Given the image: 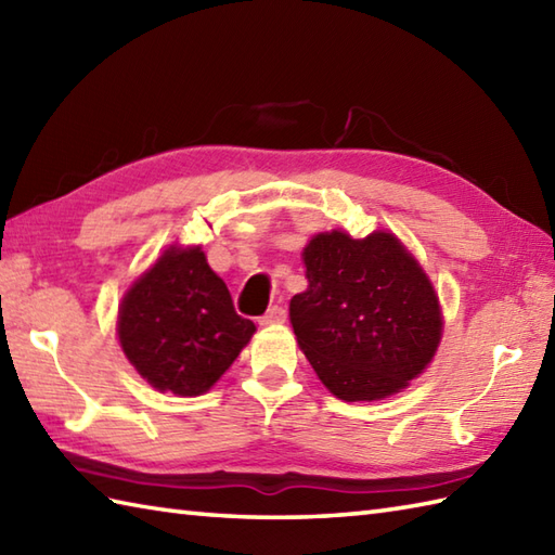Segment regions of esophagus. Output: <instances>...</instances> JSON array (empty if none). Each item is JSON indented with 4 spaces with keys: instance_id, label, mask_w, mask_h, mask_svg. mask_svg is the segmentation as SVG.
Masks as SVG:
<instances>
[{
    "instance_id": "1",
    "label": "esophagus",
    "mask_w": 555,
    "mask_h": 555,
    "mask_svg": "<svg viewBox=\"0 0 555 555\" xmlns=\"http://www.w3.org/2000/svg\"><path fill=\"white\" fill-rule=\"evenodd\" d=\"M286 322V310L279 308V305H274V308H269L262 317H259V324L267 326V324H281Z\"/></svg>"
}]
</instances>
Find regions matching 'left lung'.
<instances>
[{"label":"left lung","mask_w":555,"mask_h":555,"mask_svg":"<svg viewBox=\"0 0 555 555\" xmlns=\"http://www.w3.org/2000/svg\"><path fill=\"white\" fill-rule=\"evenodd\" d=\"M291 324L312 370L346 403L393 396L427 370L443 320L429 276L393 233H317Z\"/></svg>","instance_id":"8db88e82"}]
</instances>
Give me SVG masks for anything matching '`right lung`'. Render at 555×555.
Here are the masks:
<instances>
[{
  "label": "right lung",
  "mask_w": 555,
  "mask_h": 555,
  "mask_svg": "<svg viewBox=\"0 0 555 555\" xmlns=\"http://www.w3.org/2000/svg\"><path fill=\"white\" fill-rule=\"evenodd\" d=\"M116 332L143 379L157 391L193 398L231 367L255 324L233 310L203 247L171 245L128 288Z\"/></svg>",
  "instance_id": "add662e5"
}]
</instances>
